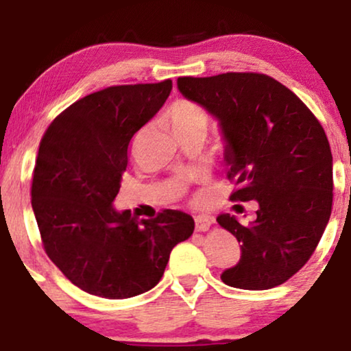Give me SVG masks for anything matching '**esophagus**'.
I'll list each match as a JSON object with an SVG mask.
<instances>
[{
	"mask_svg": "<svg viewBox=\"0 0 351 351\" xmlns=\"http://www.w3.org/2000/svg\"><path fill=\"white\" fill-rule=\"evenodd\" d=\"M215 223V217L211 216H196L195 217V224H196V231H208L209 228L213 226Z\"/></svg>",
	"mask_w": 351,
	"mask_h": 351,
	"instance_id": "esophagus-1",
	"label": "esophagus"
}]
</instances>
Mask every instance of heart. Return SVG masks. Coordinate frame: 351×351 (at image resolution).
<instances>
[{"instance_id":"heart-1","label":"heart","mask_w":351,"mask_h":351,"mask_svg":"<svg viewBox=\"0 0 351 351\" xmlns=\"http://www.w3.org/2000/svg\"><path fill=\"white\" fill-rule=\"evenodd\" d=\"M168 120L176 135L203 134L209 125V114L201 104L189 99H178L168 107Z\"/></svg>"}]
</instances>
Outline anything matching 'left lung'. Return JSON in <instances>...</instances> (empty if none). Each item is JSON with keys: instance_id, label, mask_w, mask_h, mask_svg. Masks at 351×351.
Returning a JSON list of instances; mask_svg holds the SVG:
<instances>
[{"instance_id": "1", "label": "left lung", "mask_w": 351, "mask_h": 351, "mask_svg": "<svg viewBox=\"0 0 351 351\" xmlns=\"http://www.w3.org/2000/svg\"><path fill=\"white\" fill-rule=\"evenodd\" d=\"M178 88L219 120L226 138L231 201L256 199L252 224L223 213L217 223L241 243L221 280L265 291L307 264L330 219L332 150L324 127L295 94L259 72L178 77Z\"/></svg>"}]
</instances>
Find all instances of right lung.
I'll use <instances>...</instances> for the list:
<instances>
[{"mask_svg": "<svg viewBox=\"0 0 351 351\" xmlns=\"http://www.w3.org/2000/svg\"><path fill=\"white\" fill-rule=\"evenodd\" d=\"M171 80L112 86L79 99L52 120L36 158L31 204L43 247L72 284L104 299L155 287L171 249L195 221L163 209L155 219L115 211L128 145L162 108Z\"/></svg>", "mask_w": 351, "mask_h": 351, "instance_id": "add662e5", "label": "right lung"}]
</instances>
